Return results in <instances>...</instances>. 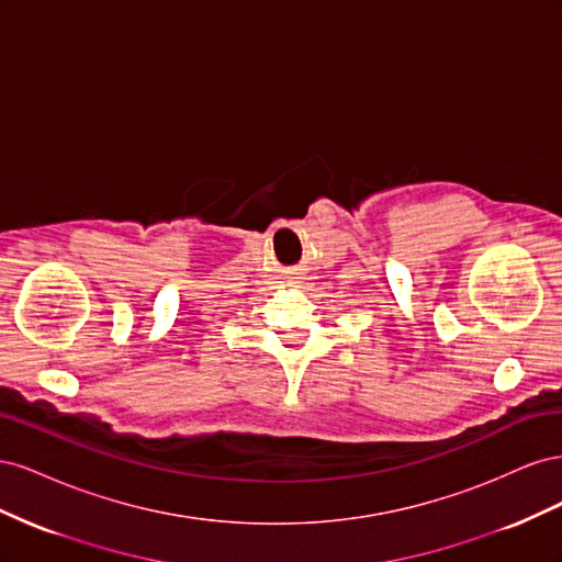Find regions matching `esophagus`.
Masks as SVG:
<instances>
[{
  "mask_svg": "<svg viewBox=\"0 0 562 562\" xmlns=\"http://www.w3.org/2000/svg\"><path fill=\"white\" fill-rule=\"evenodd\" d=\"M293 283H295V281H293Z\"/></svg>",
  "mask_w": 562,
  "mask_h": 562,
  "instance_id": "34e87169",
  "label": "esophagus"
}]
</instances>
